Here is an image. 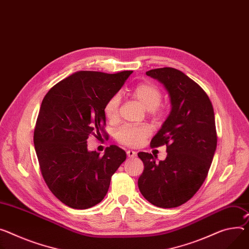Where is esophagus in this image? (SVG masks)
I'll use <instances>...</instances> for the list:
<instances>
[{"label": "esophagus", "instance_id": "esophagus-1", "mask_svg": "<svg viewBox=\"0 0 249 249\" xmlns=\"http://www.w3.org/2000/svg\"><path fill=\"white\" fill-rule=\"evenodd\" d=\"M126 155L129 159H132V158H136L137 157V152L135 150H127L126 151Z\"/></svg>", "mask_w": 249, "mask_h": 249}]
</instances>
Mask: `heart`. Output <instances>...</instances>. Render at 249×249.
<instances>
[{
  "label": "heart",
  "instance_id": "obj_1",
  "mask_svg": "<svg viewBox=\"0 0 249 249\" xmlns=\"http://www.w3.org/2000/svg\"><path fill=\"white\" fill-rule=\"evenodd\" d=\"M132 97L135 98L145 109L156 111L161 100L160 89L150 82H143L137 85L131 89ZM121 104L120 94H113L107 100L104 110L107 120L110 122L117 121L119 117V107ZM151 133V129L146 124L125 125L121 127L116 135V139L120 143L128 146H139Z\"/></svg>",
  "mask_w": 249,
  "mask_h": 249
}]
</instances>
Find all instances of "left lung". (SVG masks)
I'll return each mask as SVG.
<instances>
[{
    "instance_id": "8db88e82",
    "label": "left lung",
    "mask_w": 249,
    "mask_h": 249,
    "mask_svg": "<svg viewBox=\"0 0 249 249\" xmlns=\"http://www.w3.org/2000/svg\"><path fill=\"white\" fill-rule=\"evenodd\" d=\"M166 89L171 106L168 117L150 142L166 145L164 160L139 152L144 164L138 184L143 197L162 208L178 207L193 197L205 180L216 149L214 111L205 91L174 68L145 72Z\"/></svg>"
}]
</instances>
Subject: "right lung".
Here are the masks:
<instances>
[{"label": "right lung", "mask_w": 249, "mask_h": 249, "mask_svg": "<svg viewBox=\"0 0 249 249\" xmlns=\"http://www.w3.org/2000/svg\"><path fill=\"white\" fill-rule=\"evenodd\" d=\"M132 71L118 73L81 71L54 85L37 116L34 144L43 178L66 205L87 209L106 196L111 176L125 160V151L107 147L103 157L88 149L89 135L101 136L105 105Z\"/></svg>", "instance_id": "obj_1"}]
</instances>
